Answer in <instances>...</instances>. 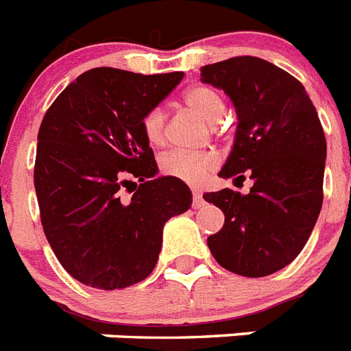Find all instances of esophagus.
<instances>
[{"instance_id": "34e87169", "label": "esophagus", "mask_w": 351, "mask_h": 351, "mask_svg": "<svg viewBox=\"0 0 351 351\" xmlns=\"http://www.w3.org/2000/svg\"><path fill=\"white\" fill-rule=\"evenodd\" d=\"M205 205V199H203V194L199 191L193 189V207L194 208H199Z\"/></svg>"}]
</instances>
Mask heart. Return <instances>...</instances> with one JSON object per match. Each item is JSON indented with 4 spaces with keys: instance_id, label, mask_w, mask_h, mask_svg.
Listing matches in <instances>:
<instances>
[{
    "instance_id": "obj_1",
    "label": "heart",
    "mask_w": 351,
    "mask_h": 351,
    "mask_svg": "<svg viewBox=\"0 0 351 351\" xmlns=\"http://www.w3.org/2000/svg\"><path fill=\"white\" fill-rule=\"evenodd\" d=\"M185 107L207 123H219L225 114V101L216 89L208 85H196L184 94ZM144 137L152 146H162L166 139V116L160 108L149 110L143 119ZM217 155L214 152H189L173 149L160 158V169L164 175L182 180L185 184L198 185L216 169Z\"/></svg>"
}]
</instances>
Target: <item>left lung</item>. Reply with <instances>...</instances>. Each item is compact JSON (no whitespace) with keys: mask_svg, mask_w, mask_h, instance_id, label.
Segmentation results:
<instances>
[{"mask_svg":"<svg viewBox=\"0 0 351 351\" xmlns=\"http://www.w3.org/2000/svg\"><path fill=\"white\" fill-rule=\"evenodd\" d=\"M202 82L234 103L237 130L221 178L253 180L248 194L205 193L225 214L208 235L225 269L258 278L298 257L323 205L326 141L307 90L287 71L257 57H234L202 67Z\"/></svg>","mask_w":351,"mask_h":351,"instance_id":"1","label":"left lung"}]
</instances>
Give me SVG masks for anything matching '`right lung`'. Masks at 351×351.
Returning a JSON list of instances; mask_svg holds the SVG:
<instances>
[{"instance_id": "1", "label": "right lung", "mask_w": 351, "mask_h": 351, "mask_svg": "<svg viewBox=\"0 0 351 351\" xmlns=\"http://www.w3.org/2000/svg\"><path fill=\"white\" fill-rule=\"evenodd\" d=\"M182 78L85 71L40 123L34 173L40 221L62 267L82 284L114 291L144 280L157 266L166 221L191 208L185 182L157 176L143 132L144 116ZM125 189L134 193L130 200L122 199Z\"/></svg>"}]
</instances>
